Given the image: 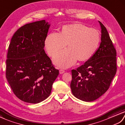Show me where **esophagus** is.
<instances>
[{"mask_svg":"<svg viewBox=\"0 0 125 125\" xmlns=\"http://www.w3.org/2000/svg\"><path fill=\"white\" fill-rule=\"evenodd\" d=\"M65 72V71L63 70H59V73L60 74H63Z\"/></svg>","mask_w":125,"mask_h":125,"instance_id":"obj_1","label":"esophagus"}]
</instances>
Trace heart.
Here are the masks:
<instances>
[{"instance_id": "b5f03b06", "label": "heart", "mask_w": 125, "mask_h": 125, "mask_svg": "<svg viewBox=\"0 0 125 125\" xmlns=\"http://www.w3.org/2000/svg\"><path fill=\"white\" fill-rule=\"evenodd\" d=\"M97 30L80 24L67 25L61 33L51 32L45 41L47 52L53 56L67 45L69 48L58 52L53 58L54 63L60 67L68 68L74 65L77 59L84 61L92 57L100 42Z\"/></svg>"}]
</instances>
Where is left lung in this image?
<instances>
[{"label":"left lung","instance_id":"8db88e82","mask_svg":"<svg viewBox=\"0 0 125 125\" xmlns=\"http://www.w3.org/2000/svg\"><path fill=\"white\" fill-rule=\"evenodd\" d=\"M98 22L102 33L99 47L83 65L72 70V94L85 102L94 101L103 95L117 72V52L106 28Z\"/></svg>","mask_w":125,"mask_h":125}]
</instances>
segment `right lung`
<instances>
[{
	"mask_svg": "<svg viewBox=\"0 0 125 125\" xmlns=\"http://www.w3.org/2000/svg\"><path fill=\"white\" fill-rule=\"evenodd\" d=\"M50 26L45 20L24 25L8 47L6 79L15 96L26 103H38L48 98L59 75L44 50Z\"/></svg>",
	"mask_w": 125,
	"mask_h": 125,
	"instance_id": "obj_1",
	"label": "right lung"
}]
</instances>
